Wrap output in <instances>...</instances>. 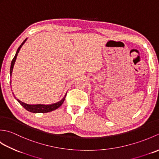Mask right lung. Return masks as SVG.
Listing matches in <instances>:
<instances>
[{"instance_id":"right-lung-1","label":"right lung","mask_w":159,"mask_h":159,"mask_svg":"<svg viewBox=\"0 0 159 159\" xmlns=\"http://www.w3.org/2000/svg\"><path fill=\"white\" fill-rule=\"evenodd\" d=\"M26 40H27V38L25 39V41H24L22 43L21 45L19 46V48L17 50V51L16 52V55L15 57H13V60L11 61V67H10V75L11 76L12 74V72H13V66H14V64L15 62L16 61V58H17V56H18V54L20 51V48H22V46L24 45V43L26 42ZM11 83V82H10ZM67 95V93L65 94V96H63V98L59 102H57L55 103H53L51 104H26L25 102H22V101H20V100L17 99L14 96V94H13V96L15 97V98L17 100V101L21 104V105L25 108L26 110H27L28 111H30V112L31 113H48V112H50V111H52L54 110H55L57 109H58V108L61 106V104H63V102H64V100L66 98V96Z\"/></svg>"}]
</instances>
